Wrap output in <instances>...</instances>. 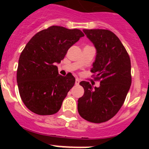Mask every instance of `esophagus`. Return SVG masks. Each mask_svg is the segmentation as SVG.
<instances>
[{
	"mask_svg": "<svg viewBox=\"0 0 149 149\" xmlns=\"http://www.w3.org/2000/svg\"><path fill=\"white\" fill-rule=\"evenodd\" d=\"M80 84V80L78 78L75 79V85H78Z\"/></svg>",
	"mask_w": 149,
	"mask_h": 149,
	"instance_id": "esophagus-1",
	"label": "esophagus"
}]
</instances>
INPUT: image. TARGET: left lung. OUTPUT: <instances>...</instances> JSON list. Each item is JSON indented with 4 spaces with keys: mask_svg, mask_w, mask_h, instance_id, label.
<instances>
[{
    "mask_svg": "<svg viewBox=\"0 0 149 149\" xmlns=\"http://www.w3.org/2000/svg\"><path fill=\"white\" fill-rule=\"evenodd\" d=\"M97 51L91 72L99 87L81 81L84 95L77 110L83 119L101 123L112 119L123 105L131 85V60L119 39L108 30H84Z\"/></svg>",
    "mask_w": 149,
    "mask_h": 149,
    "instance_id": "obj_1",
    "label": "left lung"
}]
</instances>
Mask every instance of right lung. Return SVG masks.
Returning <instances> with one entry per match:
<instances>
[{
	"label": "right lung",
	"instance_id": "1",
	"mask_svg": "<svg viewBox=\"0 0 149 149\" xmlns=\"http://www.w3.org/2000/svg\"><path fill=\"white\" fill-rule=\"evenodd\" d=\"M78 29L51 26L33 36L18 60L17 83L21 98L38 115H52L60 110L75 78L72 74H59L56 63L84 36Z\"/></svg>",
	"mask_w": 149,
	"mask_h": 149
}]
</instances>
